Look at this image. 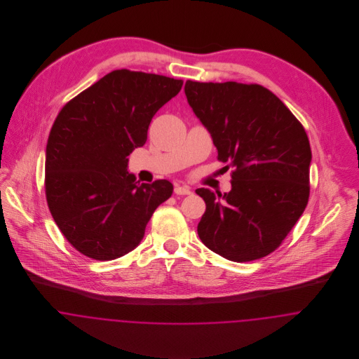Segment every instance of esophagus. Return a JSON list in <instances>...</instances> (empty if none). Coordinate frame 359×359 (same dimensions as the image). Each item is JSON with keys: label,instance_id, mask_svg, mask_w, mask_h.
Segmentation results:
<instances>
[{"label": "esophagus", "instance_id": "34e87169", "mask_svg": "<svg viewBox=\"0 0 359 359\" xmlns=\"http://www.w3.org/2000/svg\"><path fill=\"white\" fill-rule=\"evenodd\" d=\"M175 194L177 195H189L191 194V188L188 186H176L175 187Z\"/></svg>", "mask_w": 359, "mask_h": 359}]
</instances>
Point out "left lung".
Instances as JSON below:
<instances>
[{
    "instance_id": "obj_1",
    "label": "left lung",
    "mask_w": 359,
    "mask_h": 359,
    "mask_svg": "<svg viewBox=\"0 0 359 359\" xmlns=\"http://www.w3.org/2000/svg\"><path fill=\"white\" fill-rule=\"evenodd\" d=\"M184 93L218 160L236 170L230 192L196 189L205 202L199 238L230 261L268 256L308 203L312 154L303 125L262 86L187 81Z\"/></svg>"
}]
</instances>
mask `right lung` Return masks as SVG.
I'll return each instance as SVG.
<instances>
[{
	"label": "right lung",
	"mask_w": 359,
	"mask_h": 359,
	"mask_svg": "<svg viewBox=\"0 0 359 359\" xmlns=\"http://www.w3.org/2000/svg\"><path fill=\"white\" fill-rule=\"evenodd\" d=\"M182 86L180 79L116 69L57 114L46 149V195L57 227L82 255L100 261L128 255L171 196L168 180L136 182L128 156L147 142L154 114Z\"/></svg>",
	"instance_id": "1"
}]
</instances>
